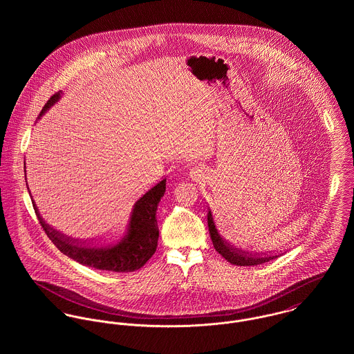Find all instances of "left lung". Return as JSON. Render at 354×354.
<instances>
[{
	"instance_id": "left-lung-1",
	"label": "left lung",
	"mask_w": 354,
	"mask_h": 354,
	"mask_svg": "<svg viewBox=\"0 0 354 354\" xmlns=\"http://www.w3.org/2000/svg\"><path fill=\"white\" fill-rule=\"evenodd\" d=\"M207 221H208V230H209V236L214 244V248L221 253L227 261H230L232 264L236 266H257V264H263L266 261H270L271 259L278 257L277 254H252L250 252H244L241 250H237L234 247H232L230 244H227L225 240H222V237L218 234L214 221H212V215L211 211H208L207 215Z\"/></svg>"
}]
</instances>
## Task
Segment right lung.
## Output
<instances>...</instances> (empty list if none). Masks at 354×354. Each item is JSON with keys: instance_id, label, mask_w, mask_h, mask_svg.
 Segmentation results:
<instances>
[{"instance_id": "1", "label": "right lung", "mask_w": 354, "mask_h": 354, "mask_svg": "<svg viewBox=\"0 0 354 354\" xmlns=\"http://www.w3.org/2000/svg\"><path fill=\"white\" fill-rule=\"evenodd\" d=\"M59 93H55L44 106L41 115L58 101ZM166 191V178L159 181L147 194H145L133 207L128 234L118 244L111 247L91 248L76 244L69 237H64L58 232L53 230L49 225L39 216L37 207L34 209L38 215L39 223L51 243L66 256L79 261L80 264L94 267L97 270L114 271V272H131L143 267L151 257L158 247L159 229L156 223V207Z\"/></svg>"}]
</instances>
